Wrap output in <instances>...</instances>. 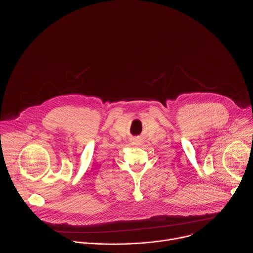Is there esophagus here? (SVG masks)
<instances>
[{"label":"esophagus","mask_w":253,"mask_h":253,"mask_svg":"<svg viewBox=\"0 0 253 253\" xmlns=\"http://www.w3.org/2000/svg\"><path fill=\"white\" fill-rule=\"evenodd\" d=\"M134 145H139V144L141 143V141L139 140V139H135V140H133V142H132Z\"/></svg>","instance_id":"obj_1"}]
</instances>
